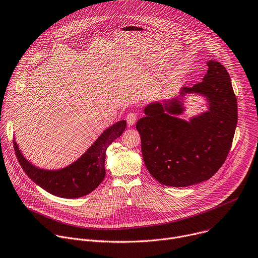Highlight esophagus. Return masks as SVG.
I'll use <instances>...</instances> for the list:
<instances>
[{
	"label": "esophagus",
	"mask_w": 258,
	"mask_h": 258,
	"mask_svg": "<svg viewBox=\"0 0 258 258\" xmlns=\"http://www.w3.org/2000/svg\"><path fill=\"white\" fill-rule=\"evenodd\" d=\"M126 120H127V123H128L129 126H134L135 123H136V121H137V117H136L135 113H132V112H131V113H129V114L127 115Z\"/></svg>",
	"instance_id": "esophagus-1"
}]
</instances>
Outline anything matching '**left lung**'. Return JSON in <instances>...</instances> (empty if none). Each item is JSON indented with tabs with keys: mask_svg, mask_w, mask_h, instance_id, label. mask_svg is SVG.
<instances>
[{
	"mask_svg": "<svg viewBox=\"0 0 258 258\" xmlns=\"http://www.w3.org/2000/svg\"><path fill=\"white\" fill-rule=\"evenodd\" d=\"M208 66L201 82L150 102L136 124L145 167L163 185L186 187L209 180L232 146L238 111L231 78L221 63L209 61ZM191 94L204 98L208 110L184 120L178 116Z\"/></svg>",
	"mask_w": 258,
	"mask_h": 258,
	"instance_id": "1",
	"label": "left lung"
}]
</instances>
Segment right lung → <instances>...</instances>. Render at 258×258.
Segmentation results:
<instances>
[{"label":"right lung","instance_id":"obj_1","mask_svg":"<svg viewBox=\"0 0 258 258\" xmlns=\"http://www.w3.org/2000/svg\"><path fill=\"white\" fill-rule=\"evenodd\" d=\"M126 121H119L102 132L80 158L67 167L48 170L29 162L14 138L19 164L26 175L46 192L62 198L74 199L92 192L106 176L105 162L108 146L122 135Z\"/></svg>","mask_w":258,"mask_h":258}]
</instances>
